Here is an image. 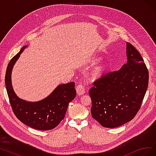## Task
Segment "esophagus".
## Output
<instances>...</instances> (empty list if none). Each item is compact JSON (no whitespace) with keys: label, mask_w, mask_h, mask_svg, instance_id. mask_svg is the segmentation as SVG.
<instances>
[{"label":"esophagus","mask_w":156,"mask_h":156,"mask_svg":"<svg viewBox=\"0 0 156 156\" xmlns=\"http://www.w3.org/2000/svg\"><path fill=\"white\" fill-rule=\"evenodd\" d=\"M76 92L78 95H82L85 92V87L82 84H79L76 87Z\"/></svg>","instance_id":"esophagus-1"}]
</instances>
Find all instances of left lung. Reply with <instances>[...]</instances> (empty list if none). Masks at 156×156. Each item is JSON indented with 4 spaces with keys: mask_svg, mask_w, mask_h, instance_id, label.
Listing matches in <instances>:
<instances>
[{
    "mask_svg": "<svg viewBox=\"0 0 156 156\" xmlns=\"http://www.w3.org/2000/svg\"><path fill=\"white\" fill-rule=\"evenodd\" d=\"M128 61L118 71L102 75L89 90L94 119L104 127L116 128L133 119L149 83V72L140 54L126 43Z\"/></svg>",
    "mask_w": 156,
    "mask_h": 156,
    "instance_id": "1",
    "label": "left lung"
}]
</instances>
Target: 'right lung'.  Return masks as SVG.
Here are the masks:
<instances>
[{
	"instance_id": "add662e5",
	"label": "right lung",
	"mask_w": 156,
	"mask_h": 156,
	"mask_svg": "<svg viewBox=\"0 0 156 156\" xmlns=\"http://www.w3.org/2000/svg\"><path fill=\"white\" fill-rule=\"evenodd\" d=\"M23 47L7 65L5 83L7 92L15 116L24 124L38 130H49L55 128L64 118L69 103L76 97L75 82L60 85L44 100L35 102L23 101L14 93L11 84V71Z\"/></svg>"
}]
</instances>
